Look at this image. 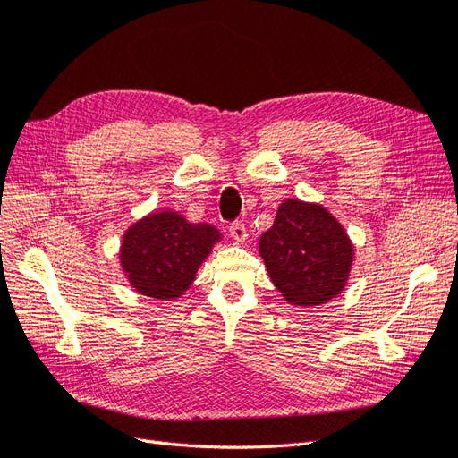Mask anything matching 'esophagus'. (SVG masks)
Segmentation results:
<instances>
[{
  "label": "esophagus",
  "instance_id": "esophagus-1",
  "mask_svg": "<svg viewBox=\"0 0 458 458\" xmlns=\"http://www.w3.org/2000/svg\"><path fill=\"white\" fill-rule=\"evenodd\" d=\"M229 233L237 242H244L248 237L246 227H244V224H241V221H233V224H229Z\"/></svg>",
  "mask_w": 458,
  "mask_h": 458
}]
</instances>
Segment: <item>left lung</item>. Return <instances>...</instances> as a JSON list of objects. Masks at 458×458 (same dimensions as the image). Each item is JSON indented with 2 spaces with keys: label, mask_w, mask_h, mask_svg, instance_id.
<instances>
[{
  "label": "left lung",
  "mask_w": 458,
  "mask_h": 458,
  "mask_svg": "<svg viewBox=\"0 0 458 458\" xmlns=\"http://www.w3.org/2000/svg\"><path fill=\"white\" fill-rule=\"evenodd\" d=\"M259 254L273 284L290 303L313 306L340 294L353 246L323 206L284 200L273 227L261 234Z\"/></svg>",
  "instance_id": "1"
}]
</instances>
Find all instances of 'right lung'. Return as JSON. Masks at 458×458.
Wrapping results in <instances>:
<instances>
[{"label": "right lung", "mask_w": 458, "mask_h": 458, "mask_svg": "<svg viewBox=\"0 0 458 458\" xmlns=\"http://www.w3.org/2000/svg\"><path fill=\"white\" fill-rule=\"evenodd\" d=\"M219 233L212 225H192L175 212L150 214L131 225L122 241V267L137 293L172 300L182 296Z\"/></svg>", "instance_id": "add662e5"}]
</instances>
